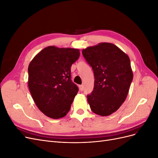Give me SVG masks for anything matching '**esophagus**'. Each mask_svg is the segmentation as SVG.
Masks as SVG:
<instances>
[{
	"mask_svg": "<svg viewBox=\"0 0 158 158\" xmlns=\"http://www.w3.org/2000/svg\"><path fill=\"white\" fill-rule=\"evenodd\" d=\"M79 89L80 91H83L84 90V86L82 85H79Z\"/></svg>",
	"mask_w": 158,
	"mask_h": 158,
	"instance_id": "esophagus-1",
	"label": "esophagus"
}]
</instances>
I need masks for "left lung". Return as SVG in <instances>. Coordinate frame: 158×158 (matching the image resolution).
Instances as JSON below:
<instances>
[{
	"label": "left lung",
	"instance_id": "obj_1",
	"mask_svg": "<svg viewBox=\"0 0 158 158\" xmlns=\"http://www.w3.org/2000/svg\"><path fill=\"white\" fill-rule=\"evenodd\" d=\"M82 55L94 73V88L87 95L92 111L108 116L117 111L127 98L133 79L128 56L110 43L88 47Z\"/></svg>",
	"mask_w": 158,
	"mask_h": 158
}]
</instances>
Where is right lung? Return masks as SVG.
Returning a JSON list of instances; mask_svg holds the SVG:
<instances>
[{
	"label": "right lung",
	"mask_w": 158,
	"mask_h": 158,
	"mask_svg": "<svg viewBox=\"0 0 158 158\" xmlns=\"http://www.w3.org/2000/svg\"><path fill=\"white\" fill-rule=\"evenodd\" d=\"M80 56L73 48L49 46L28 66V87L37 107L46 116L58 119L66 115L78 92L71 80V66Z\"/></svg>",
	"instance_id": "right-lung-1"
}]
</instances>
